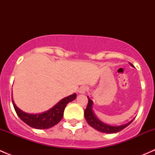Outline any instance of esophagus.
<instances>
[{"label":"esophagus","instance_id":"34e87169","mask_svg":"<svg viewBox=\"0 0 155 155\" xmlns=\"http://www.w3.org/2000/svg\"><path fill=\"white\" fill-rule=\"evenodd\" d=\"M87 90H88V87H87L86 85H82V86L79 87V92L80 94H85L87 91Z\"/></svg>","mask_w":155,"mask_h":155}]
</instances>
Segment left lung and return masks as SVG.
I'll list each match as a JSON object with an SVG mask.
<instances>
[{"label": "left lung", "mask_w": 155, "mask_h": 155, "mask_svg": "<svg viewBox=\"0 0 155 155\" xmlns=\"http://www.w3.org/2000/svg\"><path fill=\"white\" fill-rule=\"evenodd\" d=\"M131 66H133L132 64H130ZM88 99V103H87V105L86 109L85 110V118L86 119L87 124L90 126H91L92 127L94 128L95 130L98 131H101L102 133H106V134H114V133H118L119 131L122 130L123 129L127 127L133 121V120L131 121H130L127 124H124V125L121 126H111L108 125V124H105V123L102 122V121H100L98 118H97V117L95 116L94 114L93 110H92V105H93V102L91 99Z\"/></svg>", "instance_id": "obj_1"}]
</instances>
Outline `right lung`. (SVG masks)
Here are the masks:
<instances>
[{
  "mask_svg": "<svg viewBox=\"0 0 155 155\" xmlns=\"http://www.w3.org/2000/svg\"><path fill=\"white\" fill-rule=\"evenodd\" d=\"M76 94L70 95L67 97L62 99L60 102L58 103L54 107H53L49 110L40 114H28L23 112L18 109L12 101L14 109L18 116L24 121L25 124L33 128L36 129H48L59 123L61 120L64 115V111L68 103L71 102L76 99Z\"/></svg>",
  "mask_w": 155,
  "mask_h": 155,
  "instance_id": "obj_1",
  "label": "right lung"
}]
</instances>
